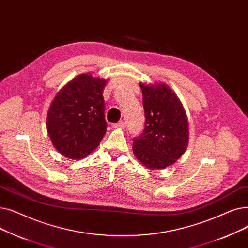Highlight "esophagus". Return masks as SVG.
I'll use <instances>...</instances> for the list:
<instances>
[{
  "mask_svg": "<svg viewBox=\"0 0 248 248\" xmlns=\"http://www.w3.org/2000/svg\"><path fill=\"white\" fill-rule=\"evenodd\" d=\"M113 127H114V128H118V129H124V128L126 127V124H125L124 122L120 121V122H118V123L113 124Z\"/></svg>",
  "mask_w": 248,
  "mask_h": 248,
  "instance_id": "1",
  "label": "esophagus"
}]
</instances>
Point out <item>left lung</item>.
Here are the masks:
<instances>
[{"label":"left lung","instance_id":"obj_1","mask_svg":"<svg viewBox=\"0 0 248 248\" xmlns=\"http://www.w3.org/2000/svg\"><path fill=\"white\" fill-rule=\"evenodd\" d=\"M143 96L145 126L133 138L136 158L150 170L173 164L186 149L188 123L183 104L164 84H140Z\"/></svg>","mask_w":248,"mask_h":248}]
</instances>
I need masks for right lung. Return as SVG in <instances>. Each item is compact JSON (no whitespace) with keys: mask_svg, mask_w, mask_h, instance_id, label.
<instances>
[{"mask_svg":"<svg viewBox=\"0 0 248 248\" xmlns=\"http://www.w3.org/2000/svg\"><path fill=\"white\" fill-rule=\"evenodd\" d=\"M107 79L81 74L60 91L47 113V131L62 155L81 159L100 144L106 131L103 90Z\"/></svg>","mask_w":248,"mask_h":248,"instance_id":"right-lung-1","label":"right lung"}]
</instances>
